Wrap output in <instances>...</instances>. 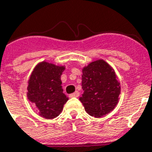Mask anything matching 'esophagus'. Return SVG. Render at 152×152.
I'll list each match as a JSON object with an SVG mask.
<instances>
[{
	"mask_svg": "<svg viewBox=\"0 0 152 152\" xmlns=\"http://www.w3.org/2000/svg\"><path fill=\"white\" fill-rule=\"evenodd\" d=\"M69 96H70V97H78V96H79V92H78V91H74V93H72V94L69 95Z\"/></svg>",
	"mask_w": 152,
	"mask_h": 152,
	"instance_id": "1",
	"label": "esophagus"
}]
</instances>
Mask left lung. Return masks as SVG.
Segmentation results:
<instances>
[{
	"mask_svg": "<svg viewBox=\"0 0 152 152\" xmlns=\"http://www.w3.org/2000/svg\"><path fill=\"white\" fill-rule=\"evenodd\" d=\"M82 88L83 94L79 100L91 116L101 118L112 111L119 102L120 83L114 69L103 60L83 67Z\"/></svg>",
	"mask_w": 152,
	"mask_h": 152,
	"instance_id": "obj_1",
	"label": "left lung"
}]
</instances>
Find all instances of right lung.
<instances>
[{
  "label": "right lung",
  "mask_w": 152,
  "mask_h": 152,
  "mask_svg": "<svg viewBox=\"0 0 152 152\" xmlns=\"http://www.w3.org/2000/svg\"><path fill=\"white\" fill-rule=\"evenodd\" d=\"M64 66L42 61L33 69L28 85L27 96L40 116L54 119L63 110L69 100L63 93L61 77Z\"/></svg>",
  "instance_id": "add662e5"
}]
</instances>
